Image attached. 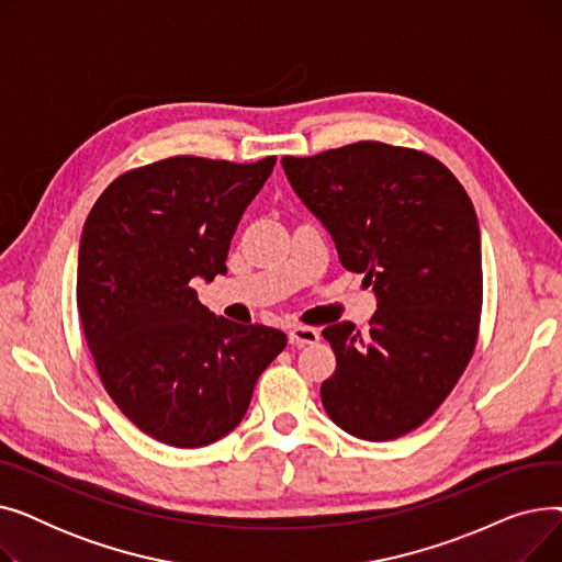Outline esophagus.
I'll use <instances>...</instances> for the list:
<instances>
[{"label":"esophagus","mask_w":562,"mask_h":562,"mask_svg":"<svg viewBox=\"0 0 562 562\" xmlns=\"http://www.w3.org/2000/svg\"><path fill=\"white\" fill-rule=\"evenodd\" d=\"M318 330L310 328V326H293L289 330V341L293 346H305V344H316L318 341Z\"/></svg>","instance_id":"obj_1"}]
</instances>
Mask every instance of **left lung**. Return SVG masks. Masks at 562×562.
Instances as JSON below:
<instances>
[{
    "label": "left lung",
    "instance_id": "8db88e82",
    "mask_svg": "<svg viewBox=\"0 0 562 562\" xmlns=\"http://www.w3.org/2000/svg\"><path fill=\"white\" fill-rule=\"evenodd\" d=\"M293 191L333 234L344 269L364 273L369 333L323 330L337 369L321 385L346 432L387 441L419 428L458 385L481 333L483 263L474 204L428 153L358 140L282 157Z\"/></svg>",
    "mask_w": 562,
    "mask_h": 562
}]
</instances>
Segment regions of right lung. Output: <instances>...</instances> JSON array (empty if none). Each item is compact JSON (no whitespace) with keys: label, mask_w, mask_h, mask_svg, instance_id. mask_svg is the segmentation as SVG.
Masks as SVG:
<instances>
[{"label":"right lung","mask_w":562,"mask_h":562,"mask_svg":"<svg viewBox=\"0 0 562 562\" xmlns=\"http://www.w3.org/2000/svg\"><path fill=\"white\" fill-rule=\"evenodd\" d=\"M273 166L159 159L117 175L86 218V344L117 409L168 447L200 449L239 426L257 378L286 346L278 328L212 314L191 286L227 273L232 234Z\"/></svg>","instance_id":"add662e5"}]
</instances>
